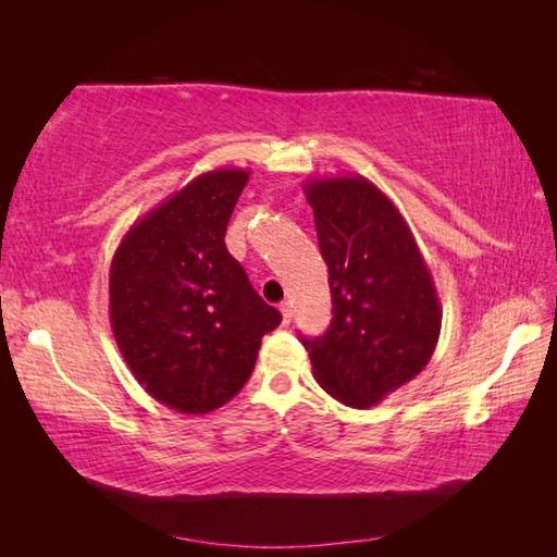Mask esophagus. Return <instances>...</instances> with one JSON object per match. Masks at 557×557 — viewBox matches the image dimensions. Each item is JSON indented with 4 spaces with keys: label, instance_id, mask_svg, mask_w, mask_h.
<instances>
[{
    "label": "esophagus",
    "instance_id": "obj_1",
    "mask_svg": "<svg viewBox=\"0 0 557 557\" xmlns=\"http://www.w3.org/2000/svg\"><path fill=\"white\" fill-rule=\"evenodd\" d=\"M280 313H282V323L289 325L292 323V306L287 301L280 304Z\"/></svg>",
    "mask_w": 557,
    "mask_h": 557
}]
</instances>
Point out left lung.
Here are the masks:
<instances>
[{"label": "left lung", "instance_id": "8db88e82", "mask_svg": "<svg viewBox=\"0 0 557 557\" xmlns=\"http://www.w3.org/2000/svg\"><path fill=\"white\" fill-rule=\"evenodd\" d=\"M330 272L333 321L301 339L330 397L369 409L417 377L441 337V299L397 206L361 174L304 184Z\"/></svg>", "mask_w": 557, "mask_h": 557}]
</instances>
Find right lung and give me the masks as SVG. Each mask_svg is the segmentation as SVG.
Returning a JSON list of instances; mask_svg holds the SVG:
<instances>
[{
  "instance_id": "add662e5",
  "label": "right lung",
  "mask_w": 557,
  "mask_h": 557,
  "mask_svg": "<svg viewBox=\"0 0 557 557\" xmlns=\"http://www.w3.org/2000/svg\"><path fill=\"white\" fill-rule=\"evenodd\" d=\"M248 170L198 174L124 234L110 268V323L138 385L208 413L239 393L282 321L224 246Z\"/></svg>"
}]
</instances>
